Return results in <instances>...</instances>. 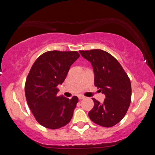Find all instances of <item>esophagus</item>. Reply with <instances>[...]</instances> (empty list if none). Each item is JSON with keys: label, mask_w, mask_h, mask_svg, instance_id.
Instances as JSON below:
<instances>
[{"label": "esophagus", "mask_w": 155, "mask_h": 155, "mask_svg": "<svg viewBox=\"0 0 155 155\" xmlns=\"http://www.w3.org/2000/svg\"><path fill=\"white\" fill-rule=\"evenodd\" d=\"M78 99H79V100H82V99H84L85 97L83 96V95H78Z\"/></svg>", "instance_id": "obj_1"}]
</instances>
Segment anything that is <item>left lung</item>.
<instances>
[{"label":"left lung","mask_w":155,"mask_h":155,"mask_svg":"<svg viewBox=\"0 0 155 155\" xmlns=\"http://www.w3.org/2000/svg\"><path fill=\"white\" fill-rule=\"evenodd\" d=\"M83 58L92 64L94 84L105 95L103 103L92 98L94 107L88 116L94 123L112 127L124 118L131 99V85L119 62L107 52L100 49L80 51Z\"/></svg>","instance_id":"8db88e82"}]
</instances>
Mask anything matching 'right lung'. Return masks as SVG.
Instances as JSON below:
<instances>
[{"label": "right lung", "mask_w": 155, "mask_h": 155, "mask_svg": "<svg viewBox=\"0 0 155 155\" xmlns=\"http://www.w3.org/2000/svg\"><path fill=\"white\" fill-rule=\"evenodd\" d=\"M77 51H48L32 65L25 83L28 105L36 121L50 129L67 125L72 118L78 97L58 96V86L65 80L71 64L79 58Z\"/></svg>", "instance_id": "right-lung-1"}]
</instances>
